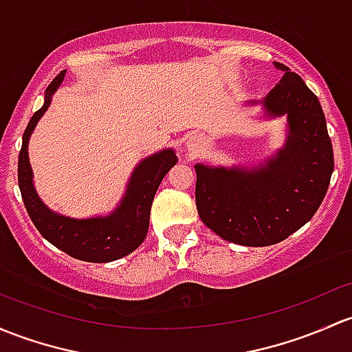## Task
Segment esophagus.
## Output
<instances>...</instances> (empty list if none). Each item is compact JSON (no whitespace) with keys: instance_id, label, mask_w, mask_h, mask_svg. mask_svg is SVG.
<instances>
[{"instance_id":"1","label":"esophagus","mask_w":352,"mask_h":352,"mask_svg":"<svg viewBox=\"0 0 352 352\" xmlns=\"http://www.w3.org/2000/svg\"><path fill=\"white\" fill-rule=\"evenodd\" d=\"M187 148H188V150H192V151L199 150V148H201V138H199V136H195V135H192L190 138L187 140Z\"/></svg>"}]
</instances>
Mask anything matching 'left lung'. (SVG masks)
Wrapping results in <instances>:
<instances>
[{
  "mask_svg": "<svg viewBox=\"0 0 352 352\" xmlns=\"http://www.w3.org/2000/svg\"><path fill=\"white\" fill-rule=\"evenodd\" d=\"M283 77L261 101L266 120L287 118V140L260 165L195 164V204L202 223L243 246H270L309 223L334 172V153L317 96L298 74Z\"/></svg>",
  "mask_w": 352,
  "mask_h": 352,
  "instance_id": "obj_1",
  "label": "left lung"
}]
</instances>
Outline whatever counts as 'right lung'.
<instances>
[{"label": "right lung", "mask_w": 352, "mask_h": 352, "mask_svg": "<svg viewBox=\"0 0 352 352\" xmlns=\"http://www.w3.org/2000/svg\"><path fill=\"white\" fill-rule=\"evenodd\" d=\"M62 70L45 91L43 106L30 120L23 133L20 157H18V186L28 210L30 219L47 241L72 258L91 263H109L133 253L146 238L150 226V209L157 188L168 170L177 164L173 148L143 158L128 180L126 190L116 209L106 216L77 219L52 210L36 194L33 186V172L28 158V142L40 118L45 114L52 96L64 82Z\"/></svg>", "instance_id": "right-lung-1"}]
</instances>
